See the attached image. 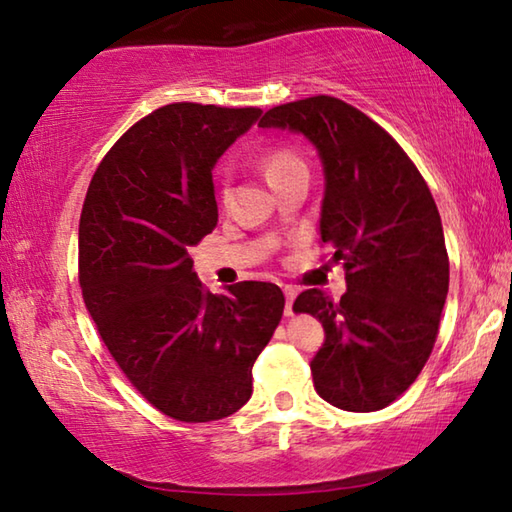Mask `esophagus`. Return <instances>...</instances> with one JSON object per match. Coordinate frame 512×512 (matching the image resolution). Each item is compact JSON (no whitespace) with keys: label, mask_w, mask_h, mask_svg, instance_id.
Returning a JSON list of instances; mask_svg holds the SVG:
<instances>
[{"label":"esophagus","mask_w":512,"mask_h":512,"mask_svg":"<svg viewBox=\"0 0 512 512\" xmlns=\"http://www.w3.org/2000/svg\"><path fill=\"white\" fill-rule=\"evenodd\" d=\"M296 289L293 287H284V298H287V305H284V314L291 316L293 314V300H296Z\"/></svg>","instance_id":"34e87169"}]
</instances>
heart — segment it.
I'll return each instance as SVG.
<instances>
[{
  "label": "heart",
  "instance_id": "b5f03b06",
  "mask_svg": "<svg viewBox=\"0 0 512 512\" xmlns=\"http://www.w3.org/2000/svg\"><path fill=\"white\" fill-rule=\"evenodd\" d=\"M262 169L266 173L268 183H273V180L287 176L291 171L305 169V162L289 149H273L262 158Z\"/></svg>",
  "mask_w": 512,
  "mask_h": 512
}]
</instances>
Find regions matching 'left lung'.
I'll return each mask as SVG.
<instances>
[{
  "mask_svg": "<svg viewBox=\"0 0 512 512\" xmlns=\"http://www.w3.org/2000/svg\"><path fill=\"white\" fill-rule=\"evenodd\" d=\"M259 126L302 135L323 164L320 239L343 262L348 291L334 302L307 289L293 302L325 329L309 363L316 391L343 411L384 409L436 343L449 289L438 207L402 146L341 99L284 103Z\"/></svg>",
  "mask_w": 512,
  "mask_h": 512,
  "instance_id": "obj_1",
  "label": "left lung"
}]
</instances>
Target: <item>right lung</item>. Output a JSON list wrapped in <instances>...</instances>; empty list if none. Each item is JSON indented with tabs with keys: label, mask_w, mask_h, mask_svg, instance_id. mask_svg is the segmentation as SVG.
<instances>
[{
	"label": "right lung",
	"mask_w": 512,
	"mask_h": 512,
	"mask_svg": "<svg viewBox=\"0 0 512 512\" xmlns=\"http://www.w3.org/2000/svg\"><path fill=\"white\" fill-rule=\"evenodd\" d=\"M259 108L171 103L119 137L94 173L79 225L83 300L112 359L180 422L228 418L282 318L271 282L203 289L189 255L216 228L212 169Z\"/></svg>",
	"instance_id": "1"
}]
</instances>
